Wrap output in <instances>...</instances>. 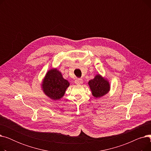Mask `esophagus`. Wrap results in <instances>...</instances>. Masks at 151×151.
<instances>
[{
    "instance_id": "34e87169",
    "label": "esophagus",
    "mask_w": 151,
    "mask_h": 151,
    "mask_svg": "<svg viewBox=\"0 0 151 151\" xmlns=\"http://www.w3.org/2000/svg\"><path fill=\"white\" fill-rule=\"evenodd\" d=\"M83 81L81 78H77L75 80V83L77 84H83Z\"/></svg>"
}]
</instances>
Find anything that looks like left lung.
I'll list each match as a JSON object with an SVG mask.
<instances>
[{"label":"left lung","mask_w":151,"mask_h":151,"mask_svg":"<svg viewBox=\"0 0 151 151\" xmlns=\"http://www.w3.org/2000/svg\"><path fill=\"white\" fill-rule=\"evenodd\" d=\"M89 85L95 97H101L106 94L109 90V84L108 81L99 75L89 81Z\"/></svg>","instance_id":"8db88e82"}]
</instances>
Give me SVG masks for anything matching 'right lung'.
I'll list each match as a JSON object with an SVG mask.
<instances>
[{
  "mask_svg": "<svg viewBox=\"0 0 151 151\" xmlns=\"http://www.w3.org/2000/svg\"><path fill=\"white\" fill-rule=\"evenodd\" d=\"M69 85L68 81L63 78L59 71L52 69L46 75L42 86L47 96L53 100H58L63 97Z\"/></svg>",
  "mask_w": 151,
  "mask_h": 151,
  "instance_id": "right-lung-1",
  "label": "right lung"
}]
</instances>
